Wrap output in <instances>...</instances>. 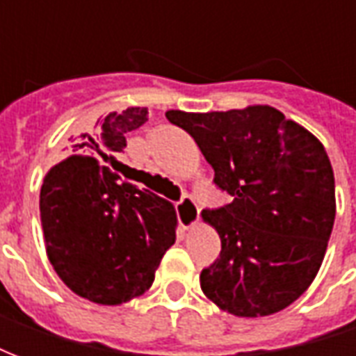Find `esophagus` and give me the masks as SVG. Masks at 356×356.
I'll return each mask as SVG.
<instances>
[{
	"label": "esophagus",
	"mask_w": 356,
	"mask_h": 356,
	"mask_svg": "<svg viewBox=\"0 0 356 356\" xmlns=\"http://www.w3.org/2000/svg\"><path fill=\"white\" fill-rule=\"evenodd\" d=\"M175 211H177L179 225L183 229H191L198 221V217H200V208H198V204L191 196L181 198V202H177V206H175Z\"/></svg>",
	"instance_id": "1"
}]
</instances>
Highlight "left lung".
Wrapping results in <instances>:
<instances>
[{
    "mask_svg": "<svg viewBox=\"0 0 356 356\" xmlns=\"http://www.w3.org/2000/svg\"><path fill=\"white\" fill-rule=\"evenodd\" d=\"M165 118L196 140L231 196L202 211L221 238L219 257L202 268V291L236 316L286 309L314 280L336 219L324 147L273 106Z\"/></svg>",
    "mask_w": 356,
    "mask_h": 356,
    "instance_id": "1",
    "label": "left lung"
}]
</instances>
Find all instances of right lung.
<instances>
[{
	"label": "right lung",
	"mask_w": 356,
	"mask_h": 356,
	"mask_svg": "<svg viewBox=\"0 0 356 356\" xmlns=\"http://www.w3.org/2000/svg\"><path fill=\"white\" fill-rule=\"evenodd\" d=\"M148 120L147 108L110 112L76 145L80 156L57 163L40 194L45 246L60 280L81 298L120 305L150 288L175 242L170 202L102 165L124 152L125 137Z\"/></svg>",
	"instance_id": "1"
}]
</instances>
